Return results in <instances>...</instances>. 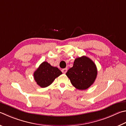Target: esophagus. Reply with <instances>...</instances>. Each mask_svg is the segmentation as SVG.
I'll list each match as a JSON object with an SVG mask.
<instances>
[{"instance_id":"esophagus-1","label":"esophagus","mask_w":126,"mask_h":126,"mask_svg":"<svg viewBox=\"0 0 126 126\" xmlns=\"http://www.w3.org/2000/svg\"><path fill=\"white\" fill-rule=\"evenodd\" d=\"M62 73H64V74H65L67 72V68H64V69L62 70Z\"/></svg>"}]
</instances>
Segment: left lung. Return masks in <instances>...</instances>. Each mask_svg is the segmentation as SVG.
<instances>
[{
    "instance_id": "left-lung-1",
    "label": "left lung",
    "mask_w": 126,
    "mask_h": 126,
    "mask_svg": "<svg viewBox=\"0 0 126 126\" xmlns=\"http://www.w3.org/2000/svg\"><path fill=\"white\" fill-rule=\"evenodd\" d=\"M97 74L95 64L86 56L75 59L73 67L66 73L72 85L81 90H86L92 85L96 78Z\"/></svg>"
}]
</instances>
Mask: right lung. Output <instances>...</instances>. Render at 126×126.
Instances as JSON below:
<instances>
[{
	"instance_id": "obj_1",
	"label": "right lung",
	"mask_w": 126,
	"mask_h": 126,
	"mask_svg": "<svg viewBox=\"0 0 126 126\" xmlns=\"http://www.w3.org/2000/svg\"><path fill=\"white\" fill-rule=\"evenodd\" d=\"M62 74L58 68L53 67L47 62H43L33 73L35 80L41 88L51 85L56 78Z\"/></svg>"
}]
</instances>
